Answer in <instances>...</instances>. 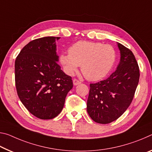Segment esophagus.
Returning <instances> with one entry per match:
<instances>
[{"mask_svg": "<svg viewBox=\"0 0 152 152\" xmlns=\"http://www.w3.org/2000/svg\"><path fill=\"white\" fill-rule=\"evenodd\" d=\"M81 83L80 81H79L78 80H77V79H74V80H73V84L74 86H77L78 85H79V84H80Z\"/></svg>", "mask_w": 152, "mask_h": 152, "instance_id": "obj_1", "label": "esophagus"}]
</instances>
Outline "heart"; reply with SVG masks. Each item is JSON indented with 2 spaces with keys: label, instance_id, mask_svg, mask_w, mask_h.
I'll list each match as a JSON object with an SVG mask.
<instances>
[{
  "label": "heart",
  "instance_id": "heart-1",
  "mask_svg": "<svg viewBox=\"0 0 152 152\" xmlns=\"http://www.w3.org/2000/svg\"><path fill=\"white\" fill-rule=\"evenodd\" d=\"M68 53L59 55V62L67 75L72 76L81 66L87 80L97 81L105 78L115 63L116 54L114 47L100 42L80 40L72 45Z\"/></svg>",
  "mask_w": 152,
  "mask_h": 152
}]
</instances>
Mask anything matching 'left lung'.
<instances>
[{
  "instance_id": "obj_1",
  "label": "left lung",
  "mask_w": 152,
  "mask_h": 152,
  "mask_svg": "<svg viewBox=\"0 0 152 152\" xmlns=\"http://www.w3.org/2000/svg\"><path fill=\"white\" fill-rule=\"evenodd\" d=\"M120 60L109 78L91 84L87 112L94 121L108 124L117 120L129 107L139 80V69L133 53L117 42Z\"/></svg>"
}]
</instances>
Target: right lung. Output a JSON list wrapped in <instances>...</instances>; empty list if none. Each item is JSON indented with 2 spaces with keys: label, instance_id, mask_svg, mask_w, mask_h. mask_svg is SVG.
Segmentation results:
<instances>
[{
  "label": "right lung",
  "instance_id": "obj_1",
  "mask_svg": "<svg viewBox=\"0 0 152 152\" xmlns=\"http://www.w3.org/2000/svg\"><path fill=\"white\" fill-rule=\"evenodd\" d=\"M58 39L47 37L32 40L21 49L15 62L18 97L31 114L42 120L58 115L73 87L72 78L57 64Z\"/></svg>",
  "mask_w": 152,
  "mask_h": 152
}]
</instances>
